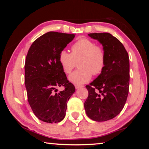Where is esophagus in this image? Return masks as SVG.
Masks as SVG:
<instances>
[{
    "instance_id": "34e87169",
    "label": "esophagus",
    "mask_w": 149,
    "mask_h": 149,
    "mask_svg": "<svg viewBox=\"0 0 149 149\" xmlns=\"http://www.w3.org/2000/svg\"><path fill=\"white\" fill-rule=\"evenodd\" d=\"M84 85H75V89H79V88L81 87H84Z\"/></svg>"
}]
</instances>
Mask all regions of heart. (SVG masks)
Segmentation results:
<instances>
[{"mask_svg": "<svg viewBox=\"0 0 149 149\" xmlns=\"http://www.w3.org/2000/svg\"><path fill=\"white\" fill-rule=\"evenodd\" d=\"M58 62L65 74H70L77 66L79 68L70 75L69 79L77 84H84L91 78L102 74L107 62V52L101 45L88 38L77 40L71 47V53L60 51Z\"/></svg>", "mask_w": 149, "mask_h": 149, "instance_id": "obj_1", "label": "heart"}]
</instances>
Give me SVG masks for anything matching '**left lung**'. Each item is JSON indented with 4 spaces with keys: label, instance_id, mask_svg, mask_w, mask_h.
Listing matches in <instances>:
<instances>
[{
    "label": "left lung",
    "instance_id": "left-lung-1",
    "mask_svg": "<svg viewBox=\"0 0 149 149\" xmlns=\"http://www.w3.org/2000/svg\"><path fill=\"white\" fill-rule=\"evenodd\" d=\"M107 52L104 70L90 85L84 103L87 116L96 122H105L119 114L127 100L130 84V59L124 46L109 33H93Z\"/></svg>",
    "mask_w": 149,
    "mask_h": 149
}]
</instances>
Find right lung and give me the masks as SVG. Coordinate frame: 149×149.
<instances>
[{
    "label": "right lung",
    "mask_w": 149,
    "mask_h": 149,
    "mask_svg": "<svg viewBox=\"0 0 149 149\" xmlns=\"http://www.w3.org/2000/svg\"><path fill=\"white\" fill-rule=\"evenodd\" d=\"M75 34L50 31L33 42L25 62V85L27 100L40 120L53 123L64 119L67 103L75 87L67 79L58 62L60 51L74 38ZM65 89L56 93V87Z\"/></svg>",
    "instance_id": "1"
}]
</instances>
